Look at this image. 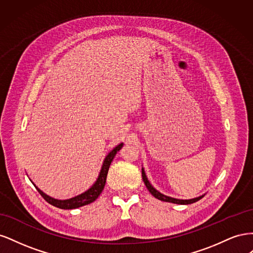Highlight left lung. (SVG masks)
<instances>
[{
	"instance_id": "left-lung-1",
	"label": "left lung",
	"mask_w": 253,
	"mask_h": 253,
	"mask_svg": "<svg viewBox=\"0 0 253 253\" xmlns=\"http://www.w3.org/2000/svg\"><path fill=\"white\" fill-rule=\"evenodd\" d=\"M141 173H142V179H143V182H144L145 187L148 188V190L150 191V193L154 197H156L157 200H159V201L172 203V204H177V205H189V204H193V203H195L197 201H200L201 198H203L204 195H205L204 194V195H201V196L195 197V198H191V200H179V198H174V197H171V196H167V195H165L163 193H160L159 191H157L154 187L151 185V182L149 181L147 175H145V172H144L143 168L141 169Z\"/></svg>"
}]
</instances>
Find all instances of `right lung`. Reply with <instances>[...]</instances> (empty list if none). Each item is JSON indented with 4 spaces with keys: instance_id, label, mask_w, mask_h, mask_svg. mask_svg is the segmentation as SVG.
I'll return each mask as SVG.
<instances>
[{
    "instance_id": "1",
    "label": "right lung",
    "mask_w": 253,
    "mask_h": 253,
    "mask_svg": "<svg viewBox=\"0 0 253 253\" xmlns=\"http://www.w3.org/2000/svg\"><path fill=\"white\" fill-rule=\"evenodd\" d=\"M124 147V143H119L118 145H116L108 155L105 156L103 164L101 166L100 172H99L98 177L96 179V181L93 183V186L90 188H88L85 192H83L77 196L68 198V200H56V198H52L50 196H48L47 194H45L43 191H41L39 188H38L35 183L34 186L36 187V189L38 190V192L41 194V196L46 201L48 204L57 207V208L60 209H76L79 208V207L88 205L90 203L95 202L98 196L100 195V193L102 192V190L105 186V181H106V176H108V172H109V168L113 162V159L115 157V155L117 154V152Z\"/></svg>"
}]
</instances>
